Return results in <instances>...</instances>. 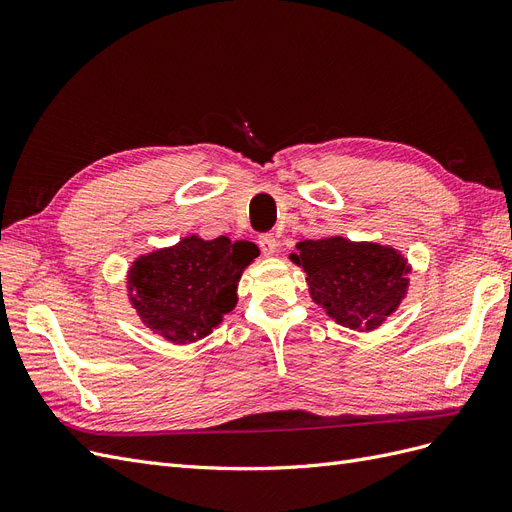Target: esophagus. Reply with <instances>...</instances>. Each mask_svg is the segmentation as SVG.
Masks as SVG:
<instances>
[{"label":"esophagus","instance_id":"1","mask_svg":"<svg viewBox=\"0 0 512 512\" xmlns=\"http://www.w3.org/2000/svg\"><path fill=\"white\" fill-rule=\"evenodd\" d=\"M258 245H260L262 256H273L275 250H277V241H275L273 235H262V237L258 239Z\"/></svg>","mask_w":512,"mask_h":512}]
</instances>
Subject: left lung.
Segmentation results:
<instances>
[{
	"label": "left lung",
	"mask_w": 512,
	"mask_h": 512,
	"mask_svg": "<svg viewBox=\"0 0 512 512\" xmlns=\"http://www.w3.org/2000/svg\"><path fill=\"white\" fill-rule=\"evenodd\" d=\"M305 271L309 297L329 318L354 331H374L408 294V258L391 245L324 237L299 241L290 254Z\"/></svg>",
	"instance_id": "left-lung-1"
}]
</instances>
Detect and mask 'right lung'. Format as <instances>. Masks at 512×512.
<instances>
[{
    "label": "right lung",
    "instance_id": "add662e5",
    "mask_svg": "<svg viewBox=\"0 0 512 512\" xmlns=\"http://www.w3.org/2000/svg\"><path fill=\"white\" fill-rule=\"evenodd\" d=\"M256 256L250 241L183 237L132 262L130 305L147 329L168 342H198L235 309L239 280Z\"/></svg>",
    "mask_w": 512,
    "mask_h": 512
}]
</instances>
